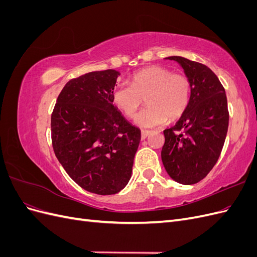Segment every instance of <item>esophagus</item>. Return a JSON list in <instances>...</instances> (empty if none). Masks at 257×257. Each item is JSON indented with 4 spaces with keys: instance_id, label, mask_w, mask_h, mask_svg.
I'll use <instances>...</instances> for the list:
<instances>
[{
    "instance_id": "34e87169",
    "label": "esophagus",
    "mask_w": 257,
    "mask_h": 257,
    "mask_svg": "<svg viewBox=\"0 0 257 257\" xmlns=\"http://www.w3.org/2000/svg\"><path fill=\"white\" fill-rule=\"evenodd\" d=\"M150 134H151V131L143 130V131H142V139H146Z\"/></svg>"
}]
</instances>
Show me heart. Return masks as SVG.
<instances>
[{
  "label": "heart",
  "instance_id": "obj_1",
  "mask_svg": "<svg viewBox=\"0 0 257 257\" xmlns=\"http://www.w3.org/2000/svg\"><path fill=\"white\" fill-rule=\"evenodd\" d=\"M192 83L184 74L153 65L132 76L131 84L120 82L112 90V103L127 118H134L144 98L148 106L137 115L142 126H157L166 119L176 120L185 112L191 99Z\"/></svg>",
  "mask_w": 257,
  "mask_h": 257
}]
</instances>
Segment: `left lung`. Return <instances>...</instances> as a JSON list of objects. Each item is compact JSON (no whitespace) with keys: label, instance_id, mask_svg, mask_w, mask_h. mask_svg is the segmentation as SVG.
<instances>
[{"label":"left lung","instance_id":"obj_1","mask_svg":"<svg viewBox=\"0 0 257 257\" xmlns=\"http://www.w3.org/2000/svg\"><path fill=\"white\" fill-rule=\"evenodd\" d=\"M177 61L192 83L189 107L174 126L164 131L162 162L167 174L181 184L197 183L220 158L228 130L225 90L205 64L182 57Z\"/></svg>","mask_w":257,"mask_h":257}]
</instances>
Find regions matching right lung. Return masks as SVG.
Wrapping results in <instances>:
<instances>
[{
	"instance_id": "obj_1",
	"label": "right lung",
	"mask_w": 257,
	"mask_h": 257,
	"mask_svg": "<svg viewBox=\"0 0 257 257\" xmlns=\"http://www.w3.org/2000/svg\"><path fill=\"white\" fill-rule=\"evenodd\" d=\"M118 75L106 69L71 79L51 113L57 159L77 184L98 195H112L127 184L141 142V131L112 103Z\"/></svg>"
}]
</instances>
